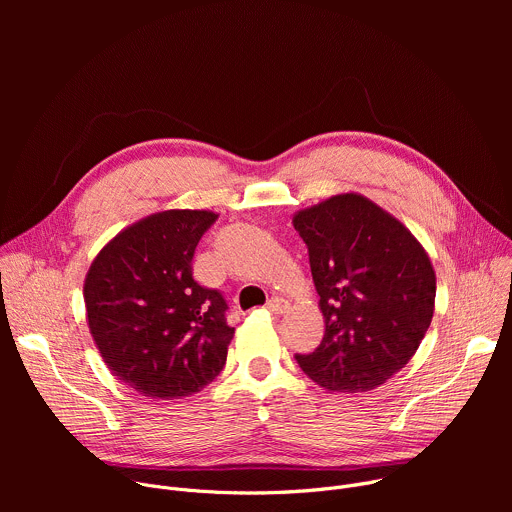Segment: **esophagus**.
Here are the masks:
<instances>
[{
    "instance_id": "esophagus-1",
    "label": "esophagus",
    "mask_w": 512,
    "mask_h": 512,
    "mask_svg": "<svg viewBox=\"0 0 512 512\" xmlns=\"http://www.w3.org/2000/svg\"><path fill=\"white\" fill-rule=\"evenodd\" d=\"M265 308H267V312H271L273 316H283V314L289 310V304H287L283 298H271Z\"/></svg>"
}]
</instances>
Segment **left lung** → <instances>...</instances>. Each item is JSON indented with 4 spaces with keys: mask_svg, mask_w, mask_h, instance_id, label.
Listing matches in <instances>:
<instances>
[{
    "mask_svg": "<svg viewBox=\"0 0 512 512\" xmlns=\"http://www.w3.org/2000/svg\"><path fill=\"white\" fill-rule=\"evenodd\" d=\"M308 245L326 332L302 371L336 393L373 391L417 352L435 310L423 245L367 196L344 192L291 218Z\"/></svg>",
    "mask_w": 512,
    "mask_h": 512,
    "instance_id": "8db88e82",
    "label": "left lung"
}]
</instances>
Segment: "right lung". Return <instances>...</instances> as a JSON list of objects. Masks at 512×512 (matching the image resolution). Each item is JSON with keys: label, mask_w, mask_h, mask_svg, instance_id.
Segmentation results:
<instances>
[{"label": "right lung", "mask_w": 512, "mask_h": 512, "mask_svg": "<svg viewBox=\"0 0 512 512\" xmlns=\"http://www.w3.org/2000/svg\"><path fill=\"white\" fill-rule=\"evenodd\" d=\"M212 210L154 212L117 233L85 277L89 332L113 377L152 399L206 387L227 362V302L192 277Z\"/></svg>", "instance_id": "add662e5"}]
</instances>
